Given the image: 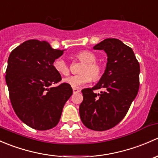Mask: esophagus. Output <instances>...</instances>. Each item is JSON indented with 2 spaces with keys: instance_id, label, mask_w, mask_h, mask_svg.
<instances>
[{
  "instance_id": "esophagus-1",
  "label": "esophagus",
  "mask_w": 158,
  "mask_h": 158,
  "mask_svg": "<svg viewBox=\"0 0 158 158\" xmlns=\"http://www.w3.org/2000/svg\"><path fill=\"white\" fill-rule=\"evenodd\" d=\"M73 93H74V94L79 93V92H80V90H79V89L78 88H73Z\"/></svg>"
}]
</instances>
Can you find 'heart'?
<instances>
[{"mask_svg":"<svg viewBox=\"0 0 158 158\" xmlns=\"http://www.w3.org/2000/svg\"><path fill=\"white\" fill-rule=\"evenodd\" d=\"M76 58L81 63H83L81 67L80 74L71 76L63 79L64 82L72 87H79L89 83L91 81H98L103 75V66L101 63L96 62V56L90 51L83 50L78 52ZM54 69L62 76L69 74V66L66 61L61 58L54 60L52 63Z\"/></svg>","mask_w":158,"mask_h":158,"instance_id":"b5f03b06","label":"heart"}]
</instances>
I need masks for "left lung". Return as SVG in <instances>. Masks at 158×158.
<instances>
[{
    "mask_svg": "<svg viewBox=\"0 0 158 158\" xmlns=\"http://www.w3.org/2000/svg\"><path fill=\"white\" fill-rule=\"evenodd\" d=\"M93 49L107 53L106 69L95 86L82 90L79 115L85 127L102 131L117 125L126 115L139 89L140 65L132 49L118 39L108 38ZM101 88L100 94L94 92Z\"/></svg>",
    "mask_w": 158,
    "mask_h": 158,
    "instance_id": "left-lung-1",
    "label": "left lung"
}]
</instances>
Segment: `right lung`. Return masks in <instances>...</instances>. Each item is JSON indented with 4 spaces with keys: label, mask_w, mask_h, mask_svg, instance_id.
Listing matches in <instances>:
<instances>
[{
    "label": "right lung",
    "mask_w": 158,
    "mask_h": 158,
    "mask_svg": "<svg viewBox=\"0 0 158 158\" xmlns=\"http://www.w3.org/2000/svg\"><path fill=\"white\" fill-rule=\"evenodd\" d=\"M64 50L52 49L46 41L30 40L10 52L6 82L12 107L17 117L30 128L49 130L60 122L63 106L73 94L52 66Z\"/></svg>",
    "instance_id": "add662e5"
}]
</instances>
